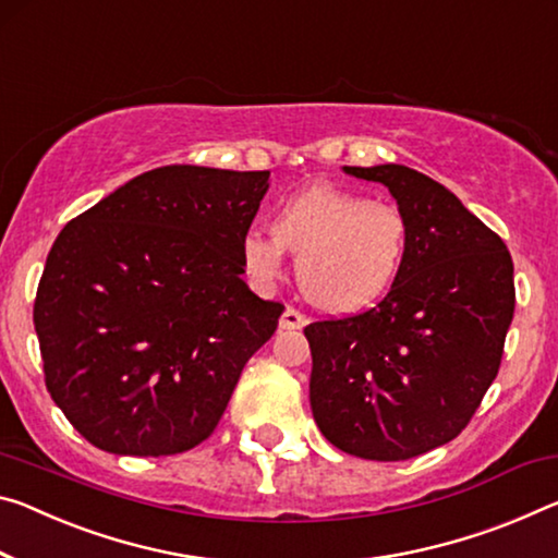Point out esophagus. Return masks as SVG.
Returning <instances> with one entry per match:
<instances>
[{"label": "esophagus", "mask_w": 558, "mask_h": 558, "mask_svg": "<svg viewBox=\"0 0 558 558\" xmlns=\"http://www.w3.org/2000/svg\"><path fill=\"white\" fill-rule=\"evenodd\" d=\"M305 325H307V317L303 313H298L295 307H288V311L280 315L282 330H300V327H305Z\"/></svg>", "instance_id": "1"}]
</instances>
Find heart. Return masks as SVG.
<instances>
[{
	"label": "heart",
	"instance_id": "obj_1",
	"mask_svg": "<svg viewBox=\"0 0 558 558\" xmlns=\"http://www.w3.org/2000/svg\"><path fill=\"white\" fill-rule=\"evenodd\" d=\"M270 233L247 228L241 235L247 276L272 282L282 270V251L293 253L300 293L327 315H355L379 303L410 251V218L400 206L330 183L280 203Z\"/></svg>",
	"mask_w": 558,
	"mask_h": 558
}]
</instances>
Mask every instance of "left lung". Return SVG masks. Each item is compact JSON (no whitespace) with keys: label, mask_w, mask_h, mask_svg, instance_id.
I'll return each instance as SVG.
<instances>
[{"label":"left lung","mask_w":558,"mask_h":558,"mask_svg":"<svg viewBox=\"0 0 558 558\" xmlns=\"http://www.w3.org/2000/svg\"><path fill=\"white\" fill-rule=\"evenodd\" d=\"M342 171L390 189L410 251L375 307L305 327L313 417L342 452L402 462L452 441L482 404L514 317V263L429 175L397 163Z\"/></svg>","instance_id":"8db88e82"}]
</instances>
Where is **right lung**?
I'll return each instance as SVG.
<instances>
[{"instance_id":"1","label":"right lung","mask_w":558,"mask_h":558,"mask_svg":"<svg viewBox=\"0 0 558 558\" xmlns=\"http://www.w3.org/2000/svg\"><path fill=\"white\" fill-rule=\"evenodd\" d=\"M268 179L154 168L59 233L34 327L51 400L94 447L168 457L214 435L286 311L241 278V235Z\"/></svg>"}]
</instances>
